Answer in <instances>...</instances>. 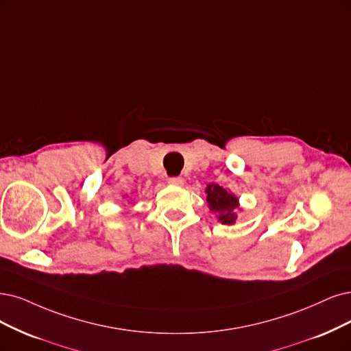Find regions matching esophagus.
I'll return each instance as SVG.
<instances>
[{
    "label": "esophagus",
    "instance_id": "1",
    "mask_svg": "<svg viewBox=\"0 0 351 351\" xmlns=\"http://www.w3.org/2000/svg\"><path fill=\"white\" fill-rule=\"evenodd\" d=\"M167 182L173 185V186H182L184 185V179L179 178V176H175V178H169Z\"/></svg>",
    "mask_w": 351,
    "mask_h": 351
}]
</instances>
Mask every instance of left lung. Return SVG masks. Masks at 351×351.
I'll use <instances>...</instances> for the list:
<instances>
[{
	"label": "left lung",
	"mask_w": 351,
	"mask_h": 351,
	"mask_svg": "<svg viewBox=\"0 0 351 351\" xmlns=\"http://www.w3.org/2000/svg\"><path fill=\"white\" fill-rule=\"evenodd\" d=\"M205 192L208 208L217 214L218 221L226 226L234 224L237 219L236 211L239 208V198L234 193H231L218 184H210Z\"/></svg>",
	"instance_id": "left-lung-1"
}]
</instances>
